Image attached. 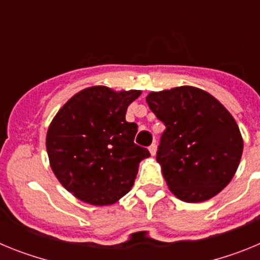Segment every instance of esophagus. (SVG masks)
I'll return each mask as SVG.
<instances>
[{
  "label": "esophagus",
  "instance_id": "esophagus-1",
  "mask_svg": "<svg viewBox=\"0 0 260 260\" xmlns=\"http://www.w3.org/2000/svg\"><path fill=\"white\" fill-rule=\"evenodd\" d=\"M148 150H150L151 155L155 156V155H156V150H157V147H156V144H155V143H152V144H151L150 147H148Z\"/></svg>",
  "mask_w": 260,
  "mask_h": 260
}]
</instances>
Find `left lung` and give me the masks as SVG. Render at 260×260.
<instances>
[{
	"label": "left lung",
	"instance_id": "left-lung-1",
	"mask_svg": "<svg viewBox=\"0 0 260 260\" xmlns=\"http://www.w3.org/2000/svg\"><path fill=\"white\" fill-rule=\"evenodd\" d=\"M147 104L165 125L156 160L177 198L199 203L219 194L240 164L243 141L224 105L197 87L151 92Z\"/></svg>",
	"mask_w": 260,
	"mask_h": 260
}]
</instances>
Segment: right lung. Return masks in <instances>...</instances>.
Listing matches in <instances>:
<instances>
[{"label": "right lung", "instance_id": "right-lung-1", "mask_svg": "<svg viewBox=\"0 0 260 260\" xmlns=\"http://www.w3.org/2000/svg\"><path fill=\"white\" fill-rule=\"evenodd\" d=\"M141 91L93 86L74 95L53 118L47 152L57 180L93 206L116 203L134 185L150 151L134 143L138 125L125 118Z\"/></svg>", "mask_w": 260, "mask_h": 260}]
</instances>
